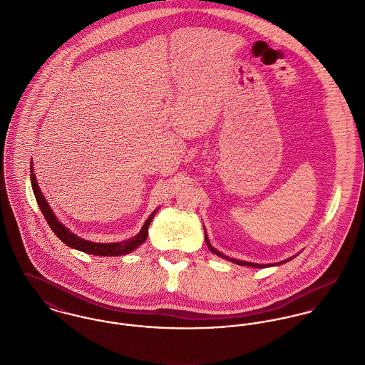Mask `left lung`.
<instances>
[{"label":"left lung","mask_w":365,"mask_h":365,"mask_svg":"<svg viewBox=\"0 0 365 365\" xmlns=\"http://www.w3.org/2000/svg\"><path fill=\"white\" fill-rule=\"evenodd\" d=\"M204 230H205V227H204ZM205 242H207V246H208L209 250H210L213 255H216V256H219V257H222V259H225V260L232 261V262H235V264H239V265H247V267H255V268H265V267L279 265V264H284V262L292 260V259L295 257V256H294V257H289V259H287V260L281 261V262H274V264H257V262H250V261L236 260V259H232V257L225 256L223 253H220L219 250H216V249L209 243L208 236H207V230H205Z\"/></svg>","instance_id":"8db88e82"}]
</instances>
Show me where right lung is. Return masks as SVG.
I'll list each match as a JSON object with an SVG mask.
<instances>
[{"label":"right lung","instance_id":"obj_1","mask_svg":"<svg viewBox=\"0 0 365 365\" xmlns=\"http://www.w3.org/2000/svg\"><path fill=\"white\" fill-rule=\"evenodd\" d=\"M31 182H32V190H34L36 202H38L39 208L42 210L45 219L48 220L53 233L64 245H67L68 247L80 250V252L87 253V255H94V256H101V257H113V256H123V255H128V253L136 250L142 243L146 242L148 235H149L148 230H149L150 222L153 220V217H155V215H156L157 210H158V208H157L156 210H153L150 213V216L146 219L145 225L142 226L140 232L136 236H133V237H130L128 240H123V242H116V243H96V242H90V240L78 237L77 235L70 232L57 219L56 213L53 212L49 202L43 197V194H42V191H41V188L38 185V181H36V177H35V173H34V164H31Z\"/></svg>","mask_w":365,"mask_h":365}]
</instances>
